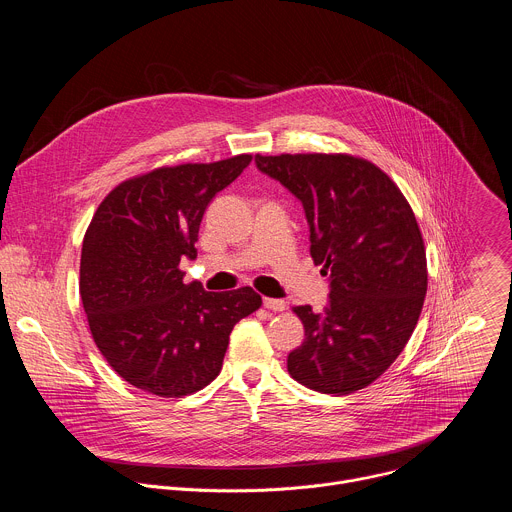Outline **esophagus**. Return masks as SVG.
Instances as JSON below:
<instances>
[{
    "label": "esophagus",
    "mask_w": 512,
    "mask_h": 512,
    "mask_svg": "<svg viewBox=\"0 0 512 512\" xmlns=\"http://www.w3.org/2000/svg\"><path fill=\"white\" fill-rule=\"evenodd\" d=\"M263 306L267 310H273V312H283L285 310V302L283 300H275V298H263Z\"/></svg>",
    "instance_id": "obj_1"
}]
</instances>
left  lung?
<instances>
[{
    "label": "left lung",
    "instance_id": "obj_1",
    "mask_svg": "<svg viewBox=\"0 0 512 512\" xmlns=\"http://www.w3.org/2000/svg\"><path fill=\"white\" fill-rule=\"evenodd\" d=\"M259 172L294 194L310 227V255L330 275L322 312L296 306L306 340L287 371L308 389L348 395L379 379L405 348L425 291L415 214L375 164L346 154L255 156Z\"/></svg>",
    "mask_w": 512,
    "mask_h": 512
}]
</instances>
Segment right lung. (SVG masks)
Segmentation results:
<instances>
[{
  "instance_id": "1",
  "label": "right lung",
  "mask_w": 512,
  "mask_h": 512,
  "mask_svg": "<svg viewBox=\"0 0 512 512\" xmlns=\"http://www.w3.org/2000/svg\"><path fill=\"white\" fill-rule=\"evenodd\" d=\"M249 164L243 154L158 168L99 204L83 241L81 300L97 348L129 385L158 397L204 389L235 324L261 306L251 287L212 294L180 271L196 259L206 206Z\"/></svg>"
}]
</instances>
